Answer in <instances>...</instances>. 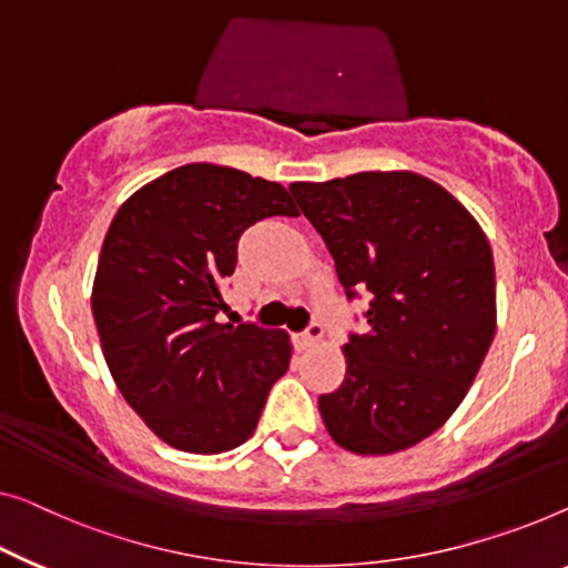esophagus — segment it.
Wrapping results in <instances>:
<instances>
[{
	"mask_svg": "<svg viewBox=\"0 0 568 568\" xmlns=\"http://www.w3.org/2000/svg\"><path fill=\"white\" fill-rule=\"evenodd\" d=\"M321 338H324V326H321L318 321H313V324L306 328V332L295 336V346H298L301 352H308V349H313V346L321 342Z\"/></svg>",
	"mask_w": 568,
	"mask_h": 568,
	"instance_id": "34e87169",
	"label": "esophagus"
}]
</instances>
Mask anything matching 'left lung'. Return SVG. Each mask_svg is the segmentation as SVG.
Instances as JSON below:
<instances>
[{
    "instance_id": "8db88e82",
    "label": "left lung",
    "mask_w": 568,
    "mask_h": 568,
    "mask_svg": "<svg viewBox=\"0 0 568 568\" xmlns=\"http://www.w3.org/2000/svg\"><path fill=\"white\" fill-rule=\"evenodd\" d=\"M349 298L369 293L367 332L344 344L346 375L318 397L334 442L385 456L459 408L497 326L493 250L444 185L410 171L291 183Z\"/></svg>"
}]
</instances>
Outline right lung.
I'll use <instances>...</instances> for the list:
<instances>
[{
  "label": "right lung",
  "instance_id": "right-lung-1",
  "mask_svg": "<svg viewBox=\"0 0 568 568\" xmlns=\"http://www.w3.org/2000/svg\"><path fill=\"white\" fill-rule=\"evenodd\" d=\"M295 214L281 183L189 163L134 191L109 224L91 287L101 352L130 408L178 452L242 446L291 365L283 328L216 313L242 232Z\"/></svg>",
  "mask_w": 568,
  "mask_h": 568
}]
</instances>
